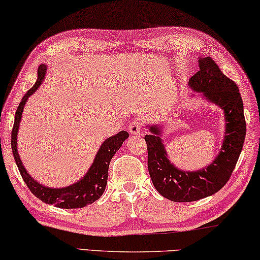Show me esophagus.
Segmentation results:
<instances>
[{"mask_svg":"<svg viewBox=\"0 0 260 260\" xmlns=\"http://www.w3.org/2000/svg\"><path fill=\"white\" fill-rule=\"evenodd\" d=\"M142 126H143L142 121L134 120L129 125V133L133 134V135H138V134L142 133Z\"/></svg>","mask_w":260,"mask_h":260,"instance_id":"esophagus-1","label":"esophagus"}]
</instances>
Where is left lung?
Here are the masks:
<instances>
[{"label": "left lung", "instance_id": "obj_1", "mask_svg": "<svg viewBox=\"0 0 260 260\" xmlns=\"http://www.w3.org/2000/svg\"><path fill=\"white\" fill-rule=\"evenodd\" d=\"M199 70L190 78L189 86L223 110L226 120L222 146L219 154L207 167L188 172L170 162L160 125H151L147 144V167L153 185L158 192L172 202L188 203L218 192L229 181L243 147L246 124L243 101L236 83L222 74L211 57H199Z\"/></svg>", "mask_w": 260, "mask_h": 260}]
</instances>
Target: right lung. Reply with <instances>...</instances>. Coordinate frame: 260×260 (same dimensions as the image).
<instances>
[{
	"label": "right lung",
	"instance_id": "add662e5",
	"mask_svg": "<svg viewBox=\"0 0 260 260\" xmlns=\"http://www.w3.org/2000/svg\"><path fill=\"white\" fill-rule=\"evenodd\" d=\"M47 71V66L42 63L38 68V79L37 83L29 88L26 94L23 96L22 101L16 110L15 123L11 133V148L14 153V158L16 161L17 167L19 169L20 175H22L24 182L26 183L31 192L46 204L55 205L59 208H82L86 205L94 203L99 199L102 193L105 192L106 185H107L108 178V168L109 162L116 153L124 140L129 137L126 131H120L115 136H112L101 144L98 151L94 161H93L90 169L85 174L83 178H80L75 184L66 186V188L56 189L48 188L37 182L32 176H29L27 170L23 166L22 160L19 158L18 148H17V134H18L19 123L22 121V114L24 110V106L29 96L38 90L42 80L45 79Z\"/></svg>",
	"mask_w": 260,
	"mask_h": 260
}]
</instances>
